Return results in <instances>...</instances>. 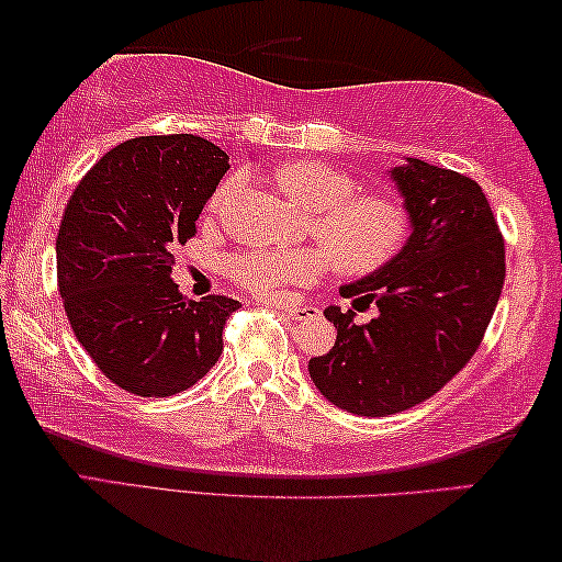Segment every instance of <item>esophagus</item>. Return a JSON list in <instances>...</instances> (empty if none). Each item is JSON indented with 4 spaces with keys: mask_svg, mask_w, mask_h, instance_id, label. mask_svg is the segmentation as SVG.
Instances as JSON below:
<instances>
[{
    "mask_svg": "<svg viewBox=\"0 0 562 562\" xmlns=\"http://www.w3.org/2000/svg\"><path fill=\"white\" fill-rule=\"evenodd\" d=\"M271 304L276 306V310L286 312L291 319H312L319 314L317 306H312V304H291V302H281V299H273Z\"/></svg>",
    "mask_w": 562,
    "mask_h": 562,
    "instance_id": "1",
    "label": "esophagus"
}]
</instances>
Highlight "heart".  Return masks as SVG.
<instances>
[{
    "label": "heart",
    "instance_id": "obj_1",
    "mask_svg": "<svg viewBox=\"0 0 562 562\" xmlns=\"http://www.w3.org/2000/svg\"><path fill=\"white\" fill-rule=\"evenodd\" d=\"M276 179L291 199L312 210V233L342 271L373 273L404 250L409 214L396 199L356 191L350 173L314 160L281 166ZM235 187L237 179L222 183L212 206L225 202ZM326 254L319 248H256L229 258L227 273L245 291L268 296L289 283L317 279L329 263Z\"/></svg>",
    "mask_w": 562,
    "mask_h": 562
}]
</instances>
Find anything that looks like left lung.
Returning <instances> with one entry per match:
<instances>
[{
	"instance_id": "1",
	"label": "left lung",
	"mask_w": 562,
	"mask_h": 562,
	"mask_svg": "<svg viewBox=\"0 0 562 562\" xmlns=\"http://www.w3.org/2000/svg\"><path fill=\"white\" fill-rule=\"evenodd\" d=\"M389 173L409 240L389 266L340 286L345 299L379 306V317L356 325L352 310L327 306L337 340L310 360L322 396L360 417L435 396L479 350L506 276L504 237L479 183L419 158Z\"/></svg>"
}]
</instances>
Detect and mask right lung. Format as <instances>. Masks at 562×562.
<instances>
[{
  "mask_svg": "<svg viewBox=\"0 0 562 562\" xmlns=\"http://www.w3.org/2000/svg\"><path fill=\"white\" fill-rule=\"evenodd\" d=\"M227 160L196 135L133 137L68 199L56 240L66 317L99 371L130 394H181L217 363L240 302L187 299L171 271Z\"/></svg>",
  "mask_w": 562,
  "mask_h": 562,
  "instance_id": "right-lung-1",
  "label": "right lung"
}]
</instances>
